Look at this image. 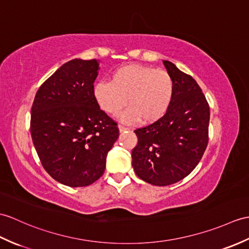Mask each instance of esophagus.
Masks as SVG:
<instances>
[{
  "label": "esophagus",
  "mask_w": 249,
  "mask_h": 249,
  "mask_svg": "<svg viewBox=\"0 0 249 249\" xmlns=\"http://www.w3.org/2000/svg\"><path fill=\"white\" fill-rule=\"evenodd\" d=\"M127 129V127H125V126H123V125H119V130H120V132H123V131H126Z\"/></svg>",
  "instance_id": "obj_1"
}]
</instances>
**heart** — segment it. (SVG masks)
Wrapping results in <instances>:
<instances>
[{
	"instance_id": "1",
	"label": "heart",
	"mask_w": 249,
	"mask_h": 249,
	"mask_svg": "<svg viewBox=\"0 0 249 249\" xmlns=\"http://www.w3.org/2000/svg\"><path fill=\"white\" fill-rule=\"evenodd\" d=\"M174 79L169 72L143 65H125L112 72L110 82H97L93 96L104 112L122 113L125 123H152L169 110L174 97Z\"/></svg>"
}]
</instances>
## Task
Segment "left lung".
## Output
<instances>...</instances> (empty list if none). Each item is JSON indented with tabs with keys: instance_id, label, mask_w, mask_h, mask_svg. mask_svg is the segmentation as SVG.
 I'll return each mask as SVG.
<instances>
[{
	"instance_id": "left-lung-1",
	"label": "left lung",
	"mask_w": 249,
	"mask_h": 249,
	"mask_svg": "<svg viewBox=\"0 0 249 249\" xmlns=\"http://www.w3.org/2000/svg\"><path fill=\"white\" fill-rule=\"evenodd\" d=\"M174 79V97L162 118L135 130L132 167L142 180L164 187L187 177L198 164L209 140L210 108L200 87L171 61L163 60Z\"/></svg>"
}]
</instances>
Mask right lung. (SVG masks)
Masks as SVG:
<instances>
[{
  "instance_id": "add662e5",
  "label": "right lung",
  "mask_w": 249,
  "mask_h": 249,
  "mask_svg": "<svg viewBox=\"0 0 249 249\" xmlns=\"http://www.w3.org/2000/svg\"><path fill=\"white\" fill-rule=\"evenodd\" d=\"M95 59H73L40 86L32 106L31 135L39 159L55 180L87 187L105 171L119 138L118 124L93 96Z\"/></svg>"
}]
</instances>
